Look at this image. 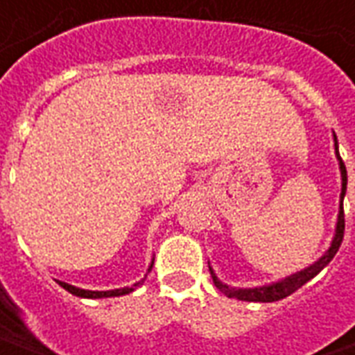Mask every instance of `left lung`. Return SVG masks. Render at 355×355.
<instances>
[{"instance_id": "obj_1", "label": "left lung", "mask_w": 355, "mask_h": 355, "mask_svg": "<svg viewBox=\"0 0 355 355\" xmlns=\"http://www.w3.org/2000/svg\"><path fill=\"white\" fill-rule=\"evenodd\" d=\"M333 139H335V154L336 159H338V169H340V180H343V188H340V205H338V216H336V226H335V236L331 239V245L325 253L321 254L318 261L306 266L304 270L300 272H295V274L283 277L279 282L268 283V285H261V287H230L223 283L218 277H216L215 270L209 266V272H211V277H213V283L216 285V289L224 293L226 297L238 298V300H247V302H275V300H282V298L289 297L295 291L300 289L304 283H308L312 277L320 274L323 268L327 266L329 262L333 261V257L338 251V247L343 243L344 238V209L343 201L344 196H346V184H348V175H346V167H344L343 159H340V154H338V142H336V135L333 132Z\"/></svg>"}]
</instances>
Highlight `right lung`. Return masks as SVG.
Instances as JSON below:
<instances>
[{"instance_id":"obj_1","label":"right lung","mask_w":355,"mask_h":355,"mask_svg":"<svg viewBox=\"0 0 355 355\" xmlns=\"http://www.w3.org/2000/svg\"><path fill=\"white\" fill-rule=\"evenodd\" d=\"M154 266V261L150 262V268H148V272L152 270ZM144 279H140V282L132 283L131 287H121V289H112V291H89V289H80V287H73L70 283H64V282H58V285L66 289L68 293H72L76 297H81V298H108V297H121V295H129L132 291L137 289L139 285H142Z\"/></svg>"}]
</instances>
